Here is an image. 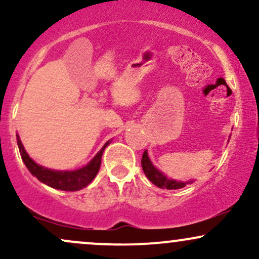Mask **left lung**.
Here are the masks:
<instances>
[{
    "label": "left lung",
    "mask_w": 259,
    "mask_h": 259,
    "mask_svg": "<svg viewBox=\"0 0 259 259\" xmlns=\"http://www.w3.org/2000/svg\"><path fill=\"white\" fill-rule=\"evenodd\" d=\"M141 165H142V170H144V173L146 174L148 180H150L152 184H154L156 186L160 187V189L177 190V189H181V187L186 186V184L192 183V181H189V183H183V181L168 179L164 174L160 173L158 169H157L152 164V162H151L150 158H148L147 151H145L144 154H142Z\"/></svg>",
    "instance_id": "obj_1"
}]
</instances>
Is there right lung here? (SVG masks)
<instances>
[{
  "label": "right lung",
  "instance_id": "obj_1",
  "mask_svg": "<svg viewBox=\"0 0 259 259\" xmlns=\"http://www.w3.org/2000/svg\"><path fill=\"white\" fill-rule=\"evenodd\" d=\"M18 147H19L20 156H22L23 162L29 169V171L36 177L41 183L46 184V185L53 187L57 190H63V191H78V190L84 189L95 179L96 174L99 173V169L101 165V158H102V153L107 147V145L111 141L106 142L105 146L101 148V151L96 156L90 160L89 164L85 167L76 169L72 171H62V170H52V169L45 168L35 163L29 154L26 153L23 146L22 141H20L19 136L17 135Z\"/></svg>",
  "mask_w": 259,
  "mask_h": 259
}]
</instances>
